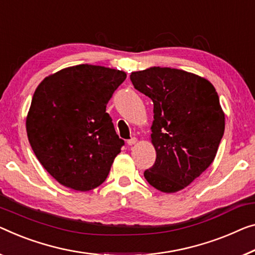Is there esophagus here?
<instances>
[{
  "label": "esophagus",
  "instance_id": "34e87169",
  "mask_svg": "<svg viewBox=\"0 0 255 255\" xmlns=\"http://www.w3.org/2000/svg\"><path fill=\"white\" fill-rule=\"evenodd\" d=\"M136 142H137V138H136V137H131L130 139L127 140V144H128V145L131 146V145H135Z\"/></svg>",
  "mask_w": 255,
  "mask_h": 255
}]
</instances>
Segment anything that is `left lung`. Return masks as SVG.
Returning <instances> with one entry per match:
<instances>
[{
	"instance_id": "1",
	"label": "left lung",
	"mask_w": 255,
	"mask_h": 255,
	"mask_svg": "<svg viewBox=\"0 0 255 255\" xmlns=\"http://www.w3.org/2000/svg\"><path fill=\"white\" fill-rule=\"evenodd\" d=\"M135 89L153 102L150 140L157 152L144 172L150 185L174 193L214 160L225 132V112L214 86L191 72L153 66L131 72Z\"/></svg>"
}]
</instances>
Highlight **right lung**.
Instances as JSON below:
<instances>
[{
    "label": "right lung",
    "mask_w": 255,
    "mask_h": 255,
    "mask_svg": "<svg viewBox=\"0 0 255 255\" xmlns=\"http://www.w3.org/2000/svg\"><path fill=\"white\" fill-rule=\"evenodd\" d=\"M126 77L124 71L81 64L48 75L35 89L27 137L41 165L64 187L89 191L108 177L124 140L106 105Z\"/></svg>",
    "instance_id": "right-lung-1"
}]
</instances>
